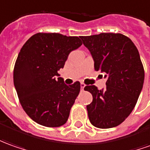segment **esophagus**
Instances as JSON below:
<instances>
[{
  "mask_svg": "<svg viewBox=\"0 0 150 150\" xmlns=\"http://www.w3.org/2000/svg\"><path fill=\"white\" fill-rule=\"evenodd\" d=\"M84 87H85V84L83 83H81V84H80V88H81V90L82 91H83V88H84Z\"/></svg>",
  "mask_w": 150,
  "mask_h": 150,
  "instance_id": "esophagus-1",
  "label": "esophagus"
}]
</instances>
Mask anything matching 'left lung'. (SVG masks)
Listing matches in <instances>:
<instances>
[{
    "mask_svg": "<svg viewBox=\"0 0 150 150\" xmlns=\"http://www.w3.org/2000/svg\"><path fill=\"white\" fill-rule=\"evenodd\" d=\"M80 38L90 52L94 70L107 79L99 90L87 85L93 102L87 105L88 119L101 129L120 125L131 114L143 88L144 71L139 52L133 42L122 33H103Z\"/></svg>",
    "mask_w": 150,
    "mask_h": 150,
    "instance_id": "8db88e82",
    "label": "left lung"
}]
</instances>
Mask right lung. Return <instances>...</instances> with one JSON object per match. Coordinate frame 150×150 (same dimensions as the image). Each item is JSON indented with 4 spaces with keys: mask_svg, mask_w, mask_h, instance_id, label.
<instances>
[{
    "mask_svg": "<svg viewBox=\"0 0 150 150\" xmlns=\"http://www.w3.org/2000/svg\"><path fill=\"white\" fill-rule=\"evenodd\" d=\"M81 45L78 37L38 33L22 47L14 68V84L23 109L38 124L58 127L67 122L80 83L67 85L58 71Z\"/></svg>",
    "mask_w": 150,
    "mask_h": 150,
    "instance_id": "obj_1",
    "label": "right lung"
}]
</instances>
